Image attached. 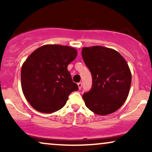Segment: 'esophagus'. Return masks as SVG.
<instances>
[{"label": "esophagus", "instance_id": "esophagus-1", "mask_svg": "<svg viewBox=\"0 0 152 152\" xmlns=\"http://www.w3.org/2000/svg\"><path fill=\"white\" fill-rule=\"evenodd\" d=\"M77 85H78V88H79V89H81V86H82V83H81V82H79V83H78Z\"/></svg>", "mask_w": 152, "mask_h": 152}]
</instances>
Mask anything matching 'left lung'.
I'll return each mask as SVG.
<instances>
[{
	"instance_id": "left-lung-1",
	"label": "left lung",
	"mask_w": 152,
	"mask_h": 152,
	"mask_svg": "<svg viewBox=\"0 0 152 152\" xmlns=\"http://www.w3.org/2000/svg\"><path fill=\"white\" fill-rule=\"evenodd\" d=\"M82 57L92 75L93 84L83 99L94 114L105 116L119 109L130 91L132 73L124 58L112 48L83 47Z\"/></svg>"
}]
</instances>
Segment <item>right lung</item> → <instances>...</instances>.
Listing matches in <instances>:
<instances>
[{
  "mask_svg": "<svg viewBox=\"0 0 152 152\" xmlns=\"http://www.w3.org/2000/svg\"><path fill=\"white\" fill-rule=\"evenodd\" d=\"M76 56L77 50L73 47L47 44L26 58L21 69V88L36 111L55 112L65 106L71 92L78 90L67 69Z\"/></svg>",
  "mask_w": 152,
  "mask_h": 152,
  "instance_id": "right-lung-1",
  "label": "right lung"
}]
</instances>
